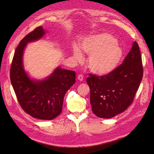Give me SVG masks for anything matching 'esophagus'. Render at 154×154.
I'll list each match as a JSON object with an SVG mask.
<instances>
[{
	"label": "esophagus",
	"instance_id": "34e87169",
	"mask_svg": "<svg viewBox=\"0 0 154 154\" xmlns=\"http://www.w3.org/2000/svg\"><path fill=\"white\" fill-rule=\"evenodd\" d=\"M77 79H78V80H79V81H82L83 80V75L82 74H79V75H78V76H77Z\"/></svg>",
	"mask_w": 154,
	"mask_h": 154
}]
</instances>
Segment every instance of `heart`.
Listing matches in <instances>:
<instances>
[{"instance_id":"1","label":"heart","mask_w":154,"mask_h":154,"mask_svg":"<svg viewBox=\"0 0 154 154\" xmlns=\"http://www.w3.org/2000/svg\"><path fill=\"white\" fill-rule=\"evenodd\" d=\"M80 47L89 55L88 67L93 73L106 75L112 73L119 66L124 57V51L117 40L112 35L102 33L84 38ZM73 53L75 60L81 61L83 55L77 45H73Z\"/></svg>"}]
</instances>
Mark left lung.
Returning <instances> with one entry per match:
<instances>
[{
    "instance_id": "obj_1",
    "label": "left lung",
    "mask_w": 154,
    "mask_h": 154,
    "mask_svg": "<svg viewBox=\"0 0 154 154\" xmlns=\"http://www.w3.org/2000/svg\"><path fill=\"white\" fill-rule=\"evenodd\" d=\"M142 77L141 54L134 42L122 64L115 71L103 76L90 74L87 79L93 112L99 118L110 119L126 110L132 103Z\"/></svg>"
}]
</instances>
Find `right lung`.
<instances>
[{"mask_svg":"<svg viewBox=\"0 0 154 154\" xmlns=\"http://www.w3.org/2000/svg\"><path fill=\"white\" fill-rule=\"evenodd\" d=\"M45 33L43 27L39 26L20 42L13 57L10 76L23 110L35 119L50 120L61 112L65 94L75 83V72L57 67L42 80L29 77L23 65L24 49L27 44L40 40Z\"/></svg>","mask_w":154,"mask_h":154,"instance_id":"obj_1","label":"right lung"}]
</instances>
